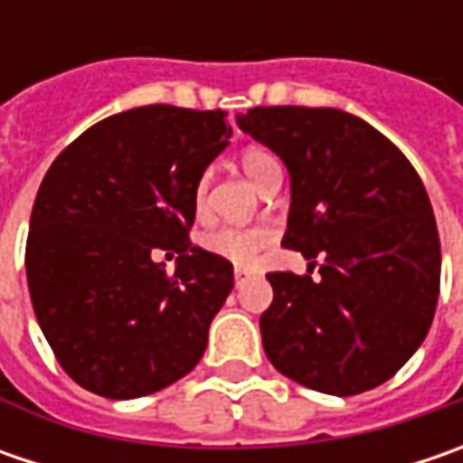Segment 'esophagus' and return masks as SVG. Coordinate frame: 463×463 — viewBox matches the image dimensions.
<instances>
[{
	"label": "esophagus",
	"mask_w": 463,
	"mask_h": 463,
	"mask_svg": "<svg viewBox=\"0 0 463 463\" xmlns=\"http://www.w3.org/2000/svg\"><path fill=\"white\" fill-rule=\"evenodd\" d=\"M250 276H252V273H250L247 268H234V280H237V288H240L241 283H244V280H247Z\"/></svg>",
	"instance_id": "esophagus-1"
}]
</instances>
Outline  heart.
<instances>
[{"mask_svg":"<svg viewBox=\"0 0 463 463\" xmlns=\"http://www.w3.org/2000/svg\"><path fill=\"white\" fill-rule=\"evenodd\" d=\"M241 167L250 175V180L260 187L262 180L268 177V172L280 165L273 154L252 146V149L241 152ZM205 195H208V177L203 175L193 187V211L198 219H203L205 208H208ZM270 241H273V229H268V226H216V229H208L201 234V247L205 252L232 262L234 268L252 265Z\"/></svg>","mask_w":463,"mask_h":463,"instance_id":"heart-1","label":"heart"}]
</instances>
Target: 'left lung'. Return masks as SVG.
Instances as JSON below:
<instances>
[{"mask_svg":"<svg viewBox=\"0 0 463 463\" xmlns=\"http://www.w3.org/2000/svg\"><path fill=\"white\" fill-rule=\"evenodd\" d=\"M237 126L288 169L283 244L319 278L270 273L260 317L268 361L335 397L389 382L422 345L440 286L430 198L407 156L337 108H252Z\"/></svg>","mask_w":463,"mask_h":463,"instance_id":"1","label":"left lung"}]
</instances>
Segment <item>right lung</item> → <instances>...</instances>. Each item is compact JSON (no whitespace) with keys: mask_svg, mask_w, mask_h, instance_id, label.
I'll list each match as a JSON object with an SVG mask.
<instances>
[{"mask_svg":"<svg viewBox=\"0 0 463 463\" xmlns=\"http://www.w3.org/2000/svg\"><path fill=\"white\" fill-rule=\"evenodd\" d=\"M223 110L144 105L63 149L38 187L25 270L61 368L108 400H136L190 373L234 288L232 262L187 241L193 187L226 149ZM175 251V273L156 263Z\"/></svg>","mask_w":463,"mask_h":463,"instance_id":"obj_1","label":"right lung"}]
</instances>
